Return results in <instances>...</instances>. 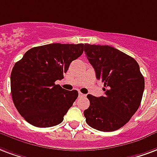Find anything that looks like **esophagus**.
Here are the masks:
<instances>
[{
	"label": "esophagus",
	"instance_id": "esophagus-1",
	"mask_svg": "<svg viewBox=\"0 0 157 157\" xmlns=\"http://www.w3.org/2000/svg\"><path fill=\"white\" fill-rule=\"evenodd\" d=\"M79 96H80V97H86V95H85V94H82V93H81V92H79Z\"/></svg>",
	"mask_w": 157,
	"mask_h": 157
}]
</instances>
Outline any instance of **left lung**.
<instances>
[{
    "mask_svg": "<svg viewBox=\"0 0 157 157\" xmlns=\"http://www.w3.org/2000/svg\"><path fill=\"white\" fill-rule=\"evenodd\" d=\"M85 54L104 82V96L87 95L90 106L84 111L86 121L101 132H113L128 122L140 106L145 80L132 56L110 46L85 44Z\"/></svg>",
    "mask_w": 157,
    "mask_h": 157,
    "instance_id": "1",
    "label": "left lung"
}]
</instances>
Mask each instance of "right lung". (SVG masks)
<instances>
[{
	"label": "right lung",
	"mask_w": 157,
	"mask_h": 157,
	"mask_svg": "<svg viewBox=\"0 0 157 157\" xmlns=\"http://www.w3.org/2000/svg\"><path fill=\"white\" fill-rule=\"evenodd\" d=\"M84 44L53 43L33 47L15 64L10 74L12 101L26 121L37 127L62 122L78 91L56 85L71 61L81 56Z\"/></svg>",
	"instance_id": "1"
}]
</instances>
